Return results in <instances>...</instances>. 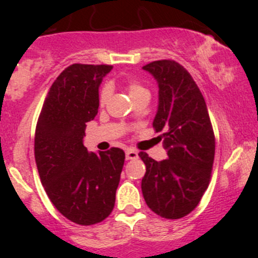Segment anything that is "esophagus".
Returning <instances> with one entry per match:
<instances>
[{
    "label": "esophagus",
    "mask_w": 258,
    "mask_h": 258,
    "mask_svg": "<svg viewBox=\"0 0 258 258\" xmlns=\"http://www.w3.org/2000/svg\"><path fill=\"white\" fill-rule=\"evenodd\" d=\"M136 158H139V152L132 150V148H128L126 151V160H136Z\"/></svg>",
    "instance_id": "obj_1"
}]
</instances>
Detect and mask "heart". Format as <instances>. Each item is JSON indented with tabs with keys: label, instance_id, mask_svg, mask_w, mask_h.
<instances>
[{
	"label": "heart",
	"instance_id": "b5f03b06",
	"mask_svg": "<svg viewBox=\"0 0 258 258\" xmlns=\"http://www.w3.org/2000/svg\"><path fill=\"white\" fill-rule=\"evenodd\" d=\"M126 90L128 91L130 97H131L134 101L137 100L139 97H141V96L150 95L147 88L144 87L141 83L136 82V81H127ZM111 93H112V90H111L110 86L108 85L103 86L102 90H101V92H100V105L101 106H105L106 103L108 102V100H110V97H111Z\"/></svg>",
	"mask_w": 258,
	"mask_h": 258
}]
</instances>
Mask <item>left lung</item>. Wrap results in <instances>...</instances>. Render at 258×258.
I'll return each instance as SVG.
<instances>
[{"instance_id":"8db88e82","label":"left lung","mask_w":258,"mask_h":258,"mask_svg":"<svg viewBox=\"0 0 258 258\" xmlns=\"http://www.w3.org/2000/svg\"><path fill=\"white\" fill-rule=\"evenodd\" d=\"M158 85L156 132L163 131L168 158L155 161L146 152L141 188L147 206L161 217L177 220L196 209L207 189L215 160V135L206 102L191 75L171 59L142 67Z\"/></svg>"}]
</instances>
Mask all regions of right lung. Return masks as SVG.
I'll use <instances>...</instances> for the list:
<instances>
[{
	"label": "right lung",
	"mask_w": 258,
	"mask_h": 258,
	"mask_svg": "<svg viewBox=\"0 0 258 258\" xmlns=\"http://www.w3.org/2000/svg\"><path fill=\"white\" fill-rule=\"evenodd\" d=\"M111 70L107 64L67 67L49 88L36 126L41 182L53 206L77 225L108 217L123 167L121 148L96 153L83 145L86 123L98 112V88Z\"/></svg>",
	"instance_id": "add662e5"
}]
</instances>
